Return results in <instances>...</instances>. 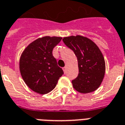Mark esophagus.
<instances>
[{
  "instance_id": "1",
  "label": "esophagus",
  "mask_w": 125,
  "mask_h": 125,
  "mask_svg": "<svg viewBox=\"0 0 125 125\" xmlns=\"http://www.w3.org/2000/svg\"><path fill=\"white\" fill-rule=\"evenodd\" d=\"M63 72H64V73H67V68H66V67H63Z\"/></svg>"
}]
</instances>
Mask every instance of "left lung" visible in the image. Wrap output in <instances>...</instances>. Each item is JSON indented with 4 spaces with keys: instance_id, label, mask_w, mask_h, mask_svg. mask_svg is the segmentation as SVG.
I'll return each mask as SVG.
<instances>
[{
    "instance_id": "obj_1",
    "label": "left lung",
    "mask_w": 125,
    "mask_h": 125,
    "mask_svg": "<svg viewBox=\"0 0 125 125\" xmlns=\"http://www.w3.org/2000/svg\"><path fill=\"white\" fill-rule=\"evenodd\" d=\"M62 40L77 58L79 73L72 80L74 89L83 93L95 91L105 72V60L99 48L91 40L81 36L65 37Z\"/></svg>"
}]
</instances>
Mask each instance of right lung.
<instances>
[{"label": "right lung", "instance_id": "1", "mask_svg": "<svg viewBox=\"0 0 125 125\" xmlns=\"http://www.w3.org/2000/svg\"><path fill=\"white\" fill-rule=\"evenodd\" d=\"M60 37L45 36L30 44L20 60L22 79L30 88L40 94H46L55 88L63 72L52 54Z\"/></svg>", "mask_w": 125, "mask_h": 125}]
</instances>
